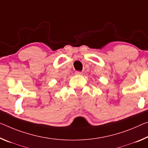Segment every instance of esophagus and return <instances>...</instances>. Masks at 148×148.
<instances>
[{"instance_id":"esophagus-1","label":"esophagus","mask_w":148,"mask_h":148,"mask_svg":"<svg viewBox=\"0 0 148 148\" xmlns=\"http://www.w3.org/2000/svg\"><path fill=\"white\" fill-rule=\"evenodd\" d=\"M75 73H76V74H77V75H80V74H82V72H80V71H76Z\"/></svg>"}]
</instances>
